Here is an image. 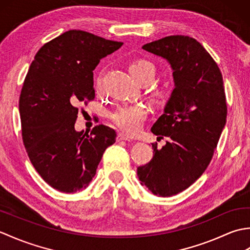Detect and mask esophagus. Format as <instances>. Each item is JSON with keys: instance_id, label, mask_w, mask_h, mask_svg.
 Segmentation results:
<instances>
[{"instance_id": "1", "label": "esophagus", "mask_w": 250, "mask_h": 250, "mask_svg": "<svg viewBox=\"0 0 250 250\" xmlns=\"http://www.w3.org/2000/svg\"><path fill=\"white\" fill-rule=\"evenodd\" d=\"M116 141H117V142H122V141L130 142V141H131V139H130V137H128V136H125V134H122V133H118V134H117Z\"/></svg>"}]
</instances>
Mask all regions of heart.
Returning <instances> with one entry per match:
<instances>
[{"instance_id": "obj_1", "label": "heart", "mask_w": 250, "mask_h": 250, "mask_svg": "<svg viewBox=\"0 0 250 250\" xmlns=\"http://www.w3.org/2000/svg\"><path fill=\"white\" fill-rule=\"evenodd\" d=\"M129 72L136 83H141L146 79H152L155 66L145 59H136L129 65ZM101 79H98L100 83ZM148 110L144 105H122L110 114V119L116 126L128 134H135L147 118Z\"/></svg>"}]
</instances>
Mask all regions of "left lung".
Here are the masks:
<instances>
[{
    "instance_id": "8db88e82",
    "label": "left lung",
    "mask_w": 250,
    "mask_h": 250,
    "mask_svg": "<svg viewBox=\"0 0 250 250\" xmlns=\"http://www.w3.org/2000/svg\"><path fill=\"white\" fill-rule=\"evenodd\" d=\"M143 49L168 61L175 88L151 128L158 139L167 137V144H151L153 157L137 167V176L153 194L171 196L190 187L213 158L227 119L224 81L215 60L190 36H167Z\"/></svg>"
}]
</instances>
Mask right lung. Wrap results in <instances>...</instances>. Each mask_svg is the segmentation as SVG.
<instances>
[{
	"label": "right lung",
	"mask_w": 250,
	"mask_h": 250,
	"mask_svg": "<svg viewBox=\"0 0 250 250\" xmlns=\"http://www.w3.org/2000/svg\"><path fill=\"white\" fill-rule=\"evenodd\" d=\"M89 32L70 30L37 51L19 99L23 145L50 187L72 193L88 187L116 132L104 125L90 134L74 128L78 106L94 99L93 70L122 46Z\"/></svg>",
	"instance_id": "obj_1"
}]
</instances>
